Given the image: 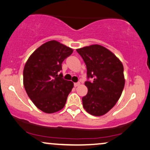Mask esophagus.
I'll return each instance as SVG.
<instances>
[{
    "mask_svg": "<svg viewBox=\"0 0 150 150\" xmlns=\"http://www.w3.org/2000/svg\"><path fill=\"white\" fill-rule=\"evenodd\" d=\"M79 85H80V83H79V82H77V83H74V86H75V87H77V86H79Z\"/></svg>",
    "mask_w": 150,
    "mask_h": 150,
    "instance_id": "1",
    "label": "esophagus"
}]
</instances>
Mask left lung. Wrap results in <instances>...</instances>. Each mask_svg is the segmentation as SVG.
I'll return each instance as SVG.
<instances>
[{"mask_svg": "<svg viewBox=\"0 0 150 150\" xmlns=\"http://www.w3.org/2000/svg\"><path fill=\"white\" fill-rule=\"evenodd\" d=\"M87 68V95L82 97L83 107L94 116H102L115 106L125 86L123 66L106 48L93 45L77 49Z\"/></svg>", "mask_w": 150, "mask_h": 150, "instance_id": "obj_1", "label": "left lung"}]
</instances>
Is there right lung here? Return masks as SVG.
I'll return each mask as SVG.
<instances>
[{
    "instance_id": "1",
    "label": "right lung",
    "mask_w": 150,
    "mask_h": 150,
    "mask_svg": "<svg viewBox=\"0 0 150 150\" xmlns=\"http://www.w3.org/2000/svg\"><path fill=\"white\" fill-rule=\"evenodd\" d=\"M73 50L56 40L47 42L38 48L26 62L23 84L30 99L46 113H54L64 107L73 83L62 78V62Z\"/></svg>"
}]
</instances>
